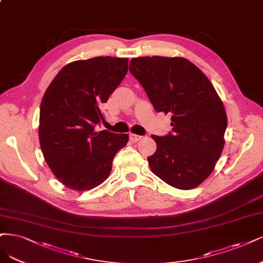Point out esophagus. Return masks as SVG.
Listing matches in <instances>:
<instances>
[{"label": "esophagus", "mask_w": 263, "mask_h": 263, "mask_svg": "<svg viewBox=\"0 0 263 263\" xmlns=\"http://www.w3.org/2000/svg\"><path fill=\"white\" fill-rule=\"evenodd\" d=\"M141 138H142V136H139V135H136V134H130V135H129V139H130V141H133V142H137V141H139Z\"/></svg>", "instance_id": "obj_1"}]
</instances>
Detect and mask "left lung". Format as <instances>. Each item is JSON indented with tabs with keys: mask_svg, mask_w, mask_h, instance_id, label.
Here are the masks:
<instances>
[{
	"mask_svg": "<svg viewBox=\"0 0 263 263\" xmlns=\"http://www.w3.org/2000/svg\"><path fill=\"white\" fill-rule=\"evenodd\" d=\"M129 71L155 110L172 115V133L151 136L157 142L148 157L152 173L172 187L196 188L212 173L224 147L228 116L219 95L184 58H135Z\"/></svg>",
	"mask_w": 263,
	"mask_h": 263,
	"instance_id": "8db88e82",
	"label": "left lung"
}]
</instances>
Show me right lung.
Wrapping results in <instances>:
<instances>
[{"instance_id":"obj_1","label":"right lung","mask_w":263,"mask_h":263,"mask_svg":"<svg viewBox=\"0 0 263 263\" xmlns=\"http://www.w3.org/2000/svg\"><path fill=\"white\" fill-rule=\"evenodd\" d=\"M128 59L98 57L71 62L54 77L40 105L39 141L45 162L60 182L77 192L110 175L127 134L96 130L104 122L101 105L121 84Z\"/></svg>"}]
</instances>
